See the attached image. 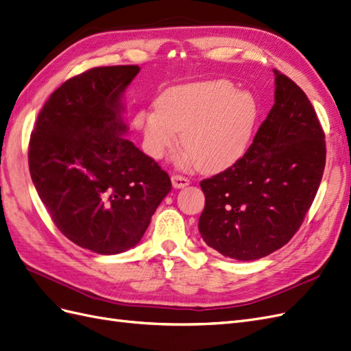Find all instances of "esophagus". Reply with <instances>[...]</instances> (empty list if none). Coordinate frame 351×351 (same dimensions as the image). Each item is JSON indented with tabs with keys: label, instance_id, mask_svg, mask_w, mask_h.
I'll return each instance as SVG.
<instances>
[{
	"label": "esophagus",
	"instance_id": "obj_1",
	"mask_svg": "<svg viewBox=\"0 0 351 351\" xmlns=\"http://www.w3.org/2000/svg\"><path fill=\"white\" fill-rule=\"evenodd\" d=\"M171 183H173V186H174L176 189H183V187H186V186L190 184V180L186 178V177H183V176L174 174V176L171 177Z\"/></svg>",
	"mask_w": 351,
	"mask_h": 351
}]
</instances>
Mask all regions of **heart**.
I'll return each mask as SVG.
<instances>
[{"label":"heart","mask_w":351,"mask_h":351,"mask_svg":"<svg viewBox=\"0 0 351 351\" xmlns=\"http://www.w3.org/2000/svg\"><path fill=\"white\" fill-rule=\"evenodd\" d=\"M256 119L258 105L249 92L237 90L227 79H210L165 89L155 110L137 112L134 124L152 158L171 151L178 132L186 149L183 162L214 173L243 156Z\"/></svg>","instance_id":"1"}]
</instances>
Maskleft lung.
<instances>
[{"label": "left lung", "instance_id": "obj_1", "mask_svg": "<svg viewBox=\"0 0 351 351\" xmlns=\"http://www.w3.org/2000/svg\"><path fill=\"white\" fill-rule=\"evenodd\" d=\"M275 104L247 152L200 182L199 232L226 258L254 261L278 250L300 228L319 189L325 134L306 93L278 70Z\"/></svg>", "mask_w": 351, "mask_h": 351}]
</instances>
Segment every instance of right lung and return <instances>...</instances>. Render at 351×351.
<instances>
[{"mask_svg":"<svg viewBox=\"0 0 351 351\" xmlns=\"http://www.w3.org/2000/svg\"><path fill=\"white\" fill-rule=\"evenodd\" d=\"M139 66L95 67L64 82L40 110L29 169L57 228L83 249L134 247L171 180L124 134L123 93Z\"/></svg>","mask_w":351,"mask_h":351,"instance_id":"add662e5","label":"right lung"}]
</instances>
